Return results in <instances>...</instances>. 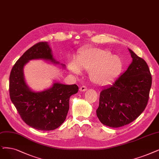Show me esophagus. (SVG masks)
I'll use <instances>...</instances> for the list:
<instances>
[{"label": "esophagus", "mask_w": 159, "mask_h": 159, "mask_svg": "<svg viewBox=\"0 0 159 159\" xmlns=\"http://www.w3.org/2000/svg\"><path fill=\"white\" fill-rule=\"evenodd\" d=\"M87 89V87H85V86H81V87H80V91H82V92L86 91Z\"/></svg>", "instance_id": "obj_1"}]
</instances>
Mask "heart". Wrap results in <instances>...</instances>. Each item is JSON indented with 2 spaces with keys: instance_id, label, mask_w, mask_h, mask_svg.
I'll use <instances>...</instances> for the list:
<instances>
[{
  "instance_id": "1",
  "label": "heart",
  "mask_w": 159,
  "mask_h": 159,
  "mask_svg": "<svg viewBox=\"0 0 159 159\" xmlns=\"http://www.w3.org/2000/svg\"><path fill=\"white\" fill-rule=\"evenodd\" d=\"M70 71L80 74L81 70L89 71L90 80L95 85H108L119 75L123 68V61L119 56L112 55L109 50L93 48L84 51L75 62L69 63Z\"/></svg>"
}]
</instances>
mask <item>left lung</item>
I'll use <instances>...</instances> for the list:
<instances>
[{"instance_id":"1","label":"left lung","mask_w":159,"mask_h":159,"mask_svg":"<svg viewBox=\"0 0 159 159\" xmlns=\"http://www.w3.org/2000/svg\"><path fill=\"white\" fill-rule=\"evenodd\" d=\"M132 61L127 70L100 93L97 116L103 125L118 128L134 120L149 100L152 78L146 62L129 49Z\"/></svg>"}]
</instances>
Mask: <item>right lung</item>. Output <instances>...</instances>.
<instances>
[{"instance_id": "1", "label": "right lung", "mask_w": 159, "mask_h": 159, "mask_svg": "<svg viewBox=\"0 0 159 159\" xmlns=\"http://www.w3.org/2000/svg\"><path fill=\"white\" fill-rule=\"evenodd\" d=\"M42 59L59 65L53 57L48 42H39L19 59L10 75V97L23 121L35 129L53 130L65 121L69 110L70 97L77 93V85L55 82L48 89L36 92L25 80L23 68L28 62ZM62 67L65 65L61 64Z\"/></svg>"}]
</instances>
